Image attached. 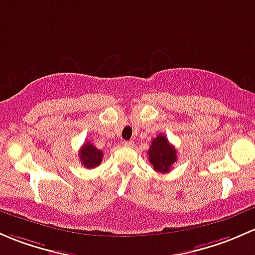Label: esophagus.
I'll list each match as a JSON object with an SVG mask.
<instances>
[{
	"label": "esophagus",
	"mask_w": 255,
	"mask_h": 255,
	"mask_svg": "<svg viewBox=\"0 0 255 255\" xmlns=\"http://www.w3.org/2000/svg\"><path fill=\"white\" fill-rule=\"evenodd\" d=\"M123 145L127 146V147H131V146H133V142L132 141H123Z\"/></svg>",
	"instance_id": "34e87169"
}]
</instances>
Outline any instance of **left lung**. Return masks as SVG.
Instances as JSON below:
<instances>
[{"mask_svg":"<svg viewBox=\"0 0 255 255\" xmlns=\"http://www.w3.org/2000/svg\"><path fill=\"white\" fill-rule=\"evenodd\" d=\"M148 161L156 172L168 173L177 161V149L170 145L166 136L159 133L152 140L148 149Z\"/></svg>","mask_w":255,"mask_h":255,"instance_id":"1","label":"left lung"}]
</instances>
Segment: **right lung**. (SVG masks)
I'll return each mask as SVG.
<instances>
[{"label":"right lung","instance_id":"obj_1","mask_svg":"<svg viewBox=\"0 0 255 255\" xmlns=\"http://www.w3.org/2000/svg\"><path fill=\"white\" fill-rule=\"evenodd\" d=\"M81 159V163L86 168H96L102 163V158H103V151L94 147L91 142L86 141V143L81 147L80 153H78Z\"/></svg>","mask_w":255,"mask_h":255}]
</instances>
